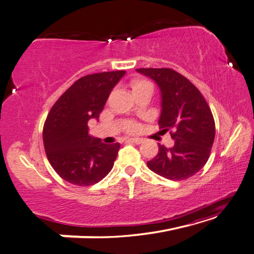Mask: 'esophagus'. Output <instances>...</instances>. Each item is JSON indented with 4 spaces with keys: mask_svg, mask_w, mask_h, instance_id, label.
<instances>
[{
    "mask_svg": "<svg viewBox=\"0 0 254 254\" xmlns=\"http://www.w3.org/2000/svg\"><path fill=\"white\" fill-rule=\"evenodd\" d=\"M128 141L135 143V144H141V143H143V138H140V137H131V138H128Z\"/></svg>",
    "mask_w": 254,
    "mask_h": 254,
    "instance_id": "1",
    "label": "esophagus"
}]
</instances>
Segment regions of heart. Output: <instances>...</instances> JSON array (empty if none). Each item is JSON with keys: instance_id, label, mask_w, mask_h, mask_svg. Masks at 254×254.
Masks as SVG:
<instances>
[{"instance_id": "1", "label": "heart", "mask_w": 254, "mask_h": 254, "mask_svg": "<svg viewBox=\"0 0 254 254\" xmlns=\"http://www.w3.org/2000/svg\"><path fill=\"white\" fill-rule=\"evenodd\" d=\"M148 86H152L151 82L145 80V79H141V78L134 79V80H132V82H131V87H132L133 91H136V90H138V89L144 88V87H148ZM135 128H136L135 124L132 123V124H130V126H128V130H130V131H134Z\"/></svg>"}]
</instances>
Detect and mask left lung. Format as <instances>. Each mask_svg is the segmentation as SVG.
Returning a JSON list of instances; mask_svg holds the SVG:
<instances>
[{
	"label": "left lung",
	"mask_w": 254,
	"mask_h": 254,
	"mask_svg": "<svg viewBox=\"0 0 254 254\" xmlns=\"http://www.w3.org/2000/svg\"><path fill=\"white\" fill-rule=\"evenodd\" d=\"M136 71L156 82L161 91L158 126L171 130L175 145L158 144L147 166L157 175L183 181L205 166L215 140V120L200 91L186 77L170 68H140Z\"/></svg>",
	"instance_id": "1"
}]
</instances>
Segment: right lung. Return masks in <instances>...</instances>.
Masks as SVG:
<instances>
[{
    "label": "right lung",
    "instance_id": "add662e5",
    "mask_svg": "<svg viewBox=\"0 0 254 254\" xmlns=\"http://www.w3.org/2000/svg\"><path fill=\"white\" fill-rule=\"evenodd\" d=\"M124 70L88 74L74 82L54 104L44 124L49 163L63 180L90 186L112 170L120 144H104L88 134V122L99 120L112 89Z\"/></svg>",
    "mask_w": 254,
    "mask_h": 254
}]
</instances>
